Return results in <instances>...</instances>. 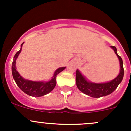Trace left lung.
Listing matches in <instances>:
<instances>
[{"instance_id": "obj_1", "label": "left lung", "mask_w": 131, "mask_h": 131, "mask_svg": "<svg viewBox=\"0 0 131 131\" xmlns=\"http://www.w3.org/2000/svg\"><path fill=\"white\" fill-rule=\"evenodd\" d=\"M114 51L115 53L118 57L120 61V73L118 76L112 80V81L105 83H93L88 81L85 77L83 76L79 70L76 71V84L78 89L81 92L88 96L92 97H103L107 96L110 94L112 93L118 87L120 83L122 82L124 77V70L123 67V61L120 56H118L117 52V48L115 46H111Z\"/></svg>"}]
</instances>
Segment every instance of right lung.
Instances as JSON below:
<instances>
[{
    "instance_id": "right-lung-1",
    "label": "right lung",
    "mask_w": 131,
    "mask_h": 131,
    "mask_svg": "<svg viewBox=\"0 0 131 131\" xmlns=\"http://www.w3.org/2000/svg\"><path fill=\"white\" fill-rule=\"evenodd\" d=\"M23 43L21 45L20 50L14 55L12 63V74H13V79H14L17 85L20 88L21 90L23 91L26 94L34 97H40L44 96L53 90L56 85V76L58 74L64 70L66 67H61L58 68L55 71L51 80L48 82H35L23 79L19 75L16 68V60L21 51L22 46Z\"/></svg>"
}]
</instances>
